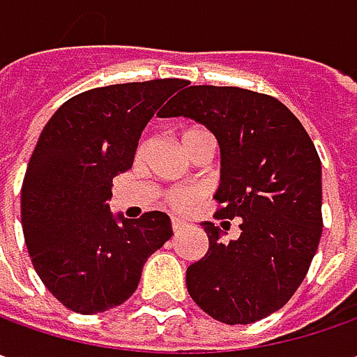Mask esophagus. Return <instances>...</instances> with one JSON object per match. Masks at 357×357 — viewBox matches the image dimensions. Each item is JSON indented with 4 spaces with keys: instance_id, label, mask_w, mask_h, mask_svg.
I'll return each mask as SVG.
<instances>
[{
    "instance_id": "1",
    "label": "esophagus",
    "mask_w": 357,
    "mask_h": 357,
    "mask_svg": "<svg viewBox=\"0 0 357 357\" xmlns=\"http://www.w3.org/2000/svg\"><path fill=\"white\" fill-rule=\"evenodd\" d=\"M183 227H185V221H183V219H179V217H174V219H172V229H174V231H179V229Z\"/></svg>"
}]
</instances>
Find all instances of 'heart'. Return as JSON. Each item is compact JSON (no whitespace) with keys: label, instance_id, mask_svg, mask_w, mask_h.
Returning <instances> with one entry per match:
<instances>
[{"label":"heart","instance_id":"obj_1","mask_svg":"<svg viewBox=\"0 0 357 357\" xmlns=\"http://www.w3.org/2000/svg\"><path fill=\"white\" fill-rule=\"evenodd\" d=\"M205 140H213L211 132L205 128H190L181 134V144H183L185 152H190L191 148H195L197 144H202ZM148 148H150V140H142L136 155L144 158L146 152H148ZM197 197H199V191L195 190V188H178V190L167 191L166 195L167 202L172 203V205H176V207H190V205L197 202Z\"/></svg>","mask_w":357,"mask_h":357}]
</instances>
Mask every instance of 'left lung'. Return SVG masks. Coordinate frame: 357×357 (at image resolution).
Here are the masks:
<instances>
[{"label":"left lung","instance_id":"8db88e82","mask_svg":"<svg viewBox=\"0 0 357 357\" xmlns=\"http://www.w3.org/2000/svg\"><path fill=\"white\" fill-rule=\"evenodd\" d=\"M164 118L185 116L221 148L217 219H241L237 239L202 227L209 249L188 266L195 304L225 324H251L282 308L308 273L322 235V164L301 120L280 100L239 86H188Z\"/></svg>","mask_w":357,"mask_h":357}]
</instances>
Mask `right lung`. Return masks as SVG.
I'll return each instance as SVG.
<instances>
[{"label":"right lung","mask_w":357,"mask_h":357,"mask_svg":"<svg viewBox=\"0 0 357 357\" xmlns=\"http://www.w3.org/2000/svg\"><path fill=\"white\" fill-rule=\"evenodd\" d=\"M181 79L110 84L68 98L45 124L21 185L23 237L61 304L105 312L138 289L144 263L174 231L162 211H110L112 178L134 164L142 130Z\"/></svg>","instance_id":"add662e5"}]
</instances>
